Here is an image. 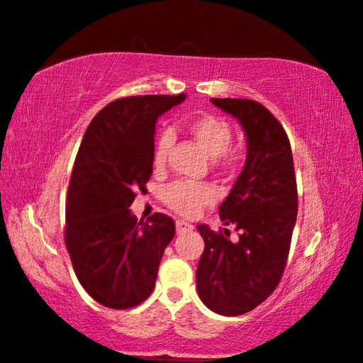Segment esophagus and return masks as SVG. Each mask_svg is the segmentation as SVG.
Returning a JSON list of instances; mask_svg holds the SVG:
<instances>
[{
	"label": "esophagus",
	"mask_w": 363,
	"mask_h": 363,
	"mask_svg": "<svg viewBox=\"0 0 363 363\" xmlns=\"http://www.w3.org/2000/svg\"><path fill=\"white\" fill-rule=\"evenodd\" d=\"M176 230L177 235H184V233H189L194 230V225H191L189 222H184V220H177L176 222Z\"/></svg>",
	"instance_id": "esophagus-1"
}]
</instances>
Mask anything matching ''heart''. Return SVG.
Wrapping results in <instances>:
<instances>
[{"instance_id":"obj_1","label":"heart","mask_w":363,"mask_h":363,"mask_svg":"<svg viewBox=\"0 0 363 363\" xmlns=\"http://www.w3.org/2000/svg\"><path fill=\"white\" fill-rule=\"evenodd\" d=\"M186 128L202 150L212 156V164L220 172H232L243 161V150L232 146L233 128L225 118L213 113H201L187 121ZM172 143L171 133H161L152 147V167L162 171L166 167L167 155ZM166 206L182 217H196L203 207L217 201V191L212 184L176 181L162 192Z\"/></svg>"}]
</instances>
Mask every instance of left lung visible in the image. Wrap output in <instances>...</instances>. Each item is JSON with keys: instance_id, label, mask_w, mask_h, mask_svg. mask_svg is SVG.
<instances>
[{"instance_id": "left-lung-1", "label": "left lung", "mask_w": 363, "mask_h": 363, "mask_svg": "<svg viewBox=\"0 0 363 363\" xmlns=\"http://www.w3.org/2000/svg\"><path fill=\"white\" fill-rule=\"evenodd\" d=\"M212 104L240 121L248 151L242 174L218 208L238 238L232 242L228 228L197 227L206 243L197 291L213 313L240 315L262 304L281 281L298 216V186L288 135L272 111L248 99Z\"/></svg>"}]
</instances>
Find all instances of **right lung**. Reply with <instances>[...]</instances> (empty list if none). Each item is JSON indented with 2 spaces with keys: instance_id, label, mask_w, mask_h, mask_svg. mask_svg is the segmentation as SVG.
Wrapping results in <instances>:
<instances>
[{
  "instance_id": "obj_1",
  "label": "right lung",
  "mask_w": 363,
  "mask_h": 363,
  "mask_svg": "<svg viewBox=\"0 0 363 363\" xmlns=\"http://www.w3.org/2000/svg\"><path fill=\"white\" fill-rule=\"evenodd\" d=\"M186 95H136L95 115L75 157L65 206L64 240L74 272L96 303L110 309L141 304L155 288L176 223L164 213L131 216L138 191L152 174L156 121Z\"/></svg>"
}]
</instances>
